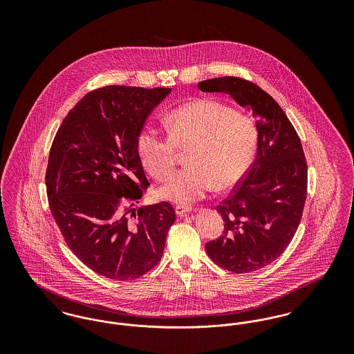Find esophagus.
Here are the masks:
<instances>
[{
	"label": "esophagus",
	"mask_w": 354,
	"mask_h": 354,
	"mask_svg": "<svg viewBox=\"0 0 354 354\" xmlns=\"http://www.w3.org/2000/svg\"><path fill=\"white\" fill-rule=\"evenodd\" d=\"M175 211H176V214H178L179 216H182V215H185V214L191 212V211H192V208H191V207H188V205H182V204H178V205L175 207Z\"/></svg>",
	"instance_id": "esophagus-1"
}]
</instances>
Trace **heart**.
Segmentation results:
<instances>
[{"mask_svg":"<svg viewBox=\"0 0 354 354\" xmlns=\"http://www.w3.org/2000/svg\"><path fill=\"white\" fill-rule=\"evenodd\" d=\"M166 126L169 136L145 127L136 138L139 158L158 180L176 165L178 150L187 151V169L176 172L159 191L172 202H195L208 192L237 185L252 163L259 140L254 119L223 102L203 98L174 109Z\"/></svg>","mask_w":354,"mask_h":354,"instance_id":"1","label":"heart"}]
</instances>
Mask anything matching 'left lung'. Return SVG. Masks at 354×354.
Returning a JSON list of instances; mask_svg holds the SVG:
<instances>
[{
	"label": "left lung",
	"instance_id": "1",
	"mask_svg": "<svg viewBox=\"0 0 354 354\" xmlns=\"http://www.w3.org/2000/svg\"><path fill=\"white\" fill-rule=\"evenodd\" d=\"M198 87L231 95L252 111L259 129L254 162L216 207L224 231L205 251L230 272L261 270L286 251L303 218L308 165L301 140L279 103L251 81L220 77Z\"/></svg>",
	"mask_w": 354,
	"mask_h": 354
}]
</instances>
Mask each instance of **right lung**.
Returning <instances> with one entry per match:
<instances>
[{
	"instance_id": "add662e5",
	"label": "right lung",
	"mask_w": 354,
	"mask_h": 354,
	"mask_svg": "<svg viewBox=\"0 0 354 354\" xmlns=\"http://www.w3.org/2000/svg\"><path fill=\"white\" fill-rule=\"evenodd\" d=\"M165 87L104 86L87 93L54 136L46 169L51 215L86 267L130 281L162 259L176 219L167 202L138 208L150 185L136 138Z\"/></svg>"
}]
</instances>
